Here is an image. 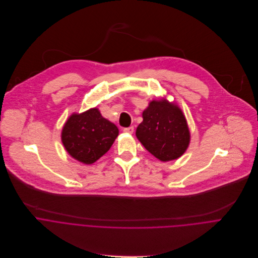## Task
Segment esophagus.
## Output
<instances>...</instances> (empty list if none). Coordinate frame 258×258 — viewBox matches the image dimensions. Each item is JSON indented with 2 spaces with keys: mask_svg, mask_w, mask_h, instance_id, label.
<instances>
[{
  "mask_svg": "<svg viewBox=\"0 0 258 258\" xmlns=\"http://www.w3.org/2000/svg\"><path fill=\"white\" fill-rule=\"evenodd\" d=\"M125 133H128V134H133L134 132V128L133 127H128V128H124L123 130Z\"/></svg>",
  "mask_w": 258,
  "mask_h": 258,
  "instance_id": "obj_1",
  "label": "esophagus"
}]
</instances>
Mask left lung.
Segmentation results:
<instances>
[{
	"instance_id": "left-lung-1",
	"label": "left lung",
	"mask_w": 258,
	"mask_h": 258,
	"mask_svg": "<svg viewBox=\"0 0 258 258\" xmlns=\"http://www.w3.org/2000/svg\"><path fill=\"white\" fill-rule=\"evenodd\" d=\"M136 129L141 144L161 162L182 157L190 143V131L184 113L166 97L152 99L142 113Z\"/></svg>"
}]
</instances>
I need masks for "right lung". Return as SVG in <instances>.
Instances as JSON below:
<instances>
[{
	"mask_svg": "<svg viewBox=\"0 0 258 258\" xmlns=\"http://www.w3.org/2000/svg\"><path fill=\"white\" fill-rule=\"evenodd\" d=\"M118 135V127L102 117L97 108H91L67 119L61 139L70 157L91 165L108 152Z\"/></svg>",
	"mask_w": 258,
	"mask_h": 258,
	"instance_id": "1",
	"label": "right lung"
}]
</instances>
